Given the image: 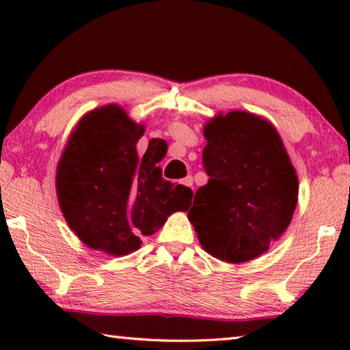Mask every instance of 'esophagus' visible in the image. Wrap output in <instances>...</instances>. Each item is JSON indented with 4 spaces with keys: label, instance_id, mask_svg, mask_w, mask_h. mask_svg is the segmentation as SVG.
Returning a JSON list of instances; mask_svg holds the SVG:
<instances>
[{
    "label": "esophagus",
    "instance_id": "1",
    "mask_svg": "<svg viewBox=\"0 0 350 350\" xmlns=\"http://www.w3.org/2000/svg\"><path fill=\"white\" fill-rule=\"evenodd\" d=\"M180 183H182V185L189 187V188L193 189V177H191V176H187L185 179H182V180H180Z\"/></svg>",
    "mask_w": 350,
    "mask_h": 350
}]
</instances>
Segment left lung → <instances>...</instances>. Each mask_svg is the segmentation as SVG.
<instances>
[{"label":"left lung","mask_w":350,"mask_h":350,"mask_svg":"<svg viewBox=\"0 0 350 350\" xmlns=\"http://www.w3.org/2000/svg\"><path fill=\"white\" fill-rule=\"evenodd\" d=\"M208 183L188 219L204 250L228 264L259 258L292 222L298 174L276 128L247 111L219 112L204 125Z\"/></svg>","instance_id":"left-lung-1"}]
</instances>
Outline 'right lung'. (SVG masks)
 I'll return each mask as SVG.
<instances>
[{
	"label": "right lung",
	"instance_id": "right-lung-1",
	"mask_svg": "<svg viewBox=\"0 0 350 350\" xmlns=\"http://www.w3.org/2000/svg\"><path fill=\"white\" fill-rule=\"evenodd\" d=\"M145 125L109 103L80 118L57 165L58 205L83 244L111 256L139 250L176 211H187L193 191L162 177L157 163L167 142L150 140L144 156L137 142Z\"/></svg>",
	"mask_w": 350,
	"mask_h": 350
}]
</instances>
